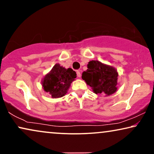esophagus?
Returning <instances> with one entry per match:
<instances>
[{"label":"esophagus","instance_id":"obj_1","mask_svg":"<svg viewBox=\"0 0 154 154\" xmlns=\"http://www.w3.org/2000/svg\"><path fill=\"white\" fill-rule=\"evenodd\" d=\"M76 73H77V76L78 77H81V73L80 72V71H76Z\"/></svg>","mask_w":154,"mask_h":154}]
</instances>
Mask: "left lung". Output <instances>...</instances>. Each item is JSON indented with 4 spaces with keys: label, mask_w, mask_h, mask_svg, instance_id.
Segmentation results:
<instances>
[{
    "label": "left lung",
    "mask_w": 154,
    "mask_h": 154,
    "mask_svg": "<svg viewBox=\"0 0 154 154\" xmlns=\"http://www.w3.org/2000/svg\"><path fill=\"white\" fill-rule=\"evenodd\" d=\"M119 74L112 66L97 60L88 62V69L82 73V79L92 88L95 94L104 93L110 95L117 90Z\"/></svg>",
    "instance_id": "8db88e82"
}]
</instances>
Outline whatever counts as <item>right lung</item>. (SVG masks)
I'll use <instances>...</instances> for the list:
<instances>
[{"label": "right lung", "mask_w": 154, "mask_h": 154, "mask_svg": "<svg viewBox=\"0 0 154 154\" xmlns=\"http://www.w3.org/2000/svg\"><path fill=\"white\" fill-rule=\"evenodd\" d=\"M75 78L76 73L72 69H66L57 64L51 71L44 77L43 90L46 92H49L52 97H61L66 94L71 83Z\"/></svg>", "instance_id": "add662e5"}]
</instances>
